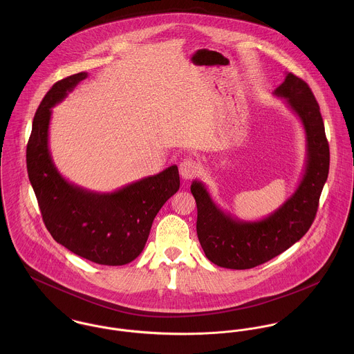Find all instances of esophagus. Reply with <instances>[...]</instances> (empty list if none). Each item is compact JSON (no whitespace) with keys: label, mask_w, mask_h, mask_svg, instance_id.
Instances as JSON below:
<instances>
[{"label":"esophagus","mask_w":354,"mask_h":354,"mask_svg":"<svg viewBox=\"0 0 354 354\" xmlns=\"http://www.w3.org/2000/svg\"><path fill=\"white\" fill-rule=\"evenodd\" d=\"M199 163L196 162V160H194V159H189V158H187V159H184L181 163H180V166H178V170H180V174H181V177L184 178V180H191V178H194L198 173H199Z\"/></svg>","instance_id":"esophagus-1"}]
</instances>
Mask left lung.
I'll return each instance as SVG.
<instances>
[{"label":"left lung","mask_w":354,"mask_h":354,"mask_svg":"<svg viewBox=\"0 0 354 354\" xmlns=\"http://www.w3.org/2000/svg\"><path fill=\"white\" fill-rule=\"evenodd\" d=\"M274 94L285 98L303 122L306 135L303 180L277 211L257 222H244L225 214L201 181L192 183L191 192L198 205V237L207 259L219 267L247 270L271 260L303 237L317 212L330 167V147L320 107L309 86L293 73L286 75Z\"/></svg>","instance_id":"left-lung-1"}]
</instances>
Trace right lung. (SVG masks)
Instances as JSON below:
<instances>
[{"instance_id": "add662e5", "label": "right lung", "mask_w": 354, "mask_h": 354, "mask_svg": "<svg viewBox=\"0 0 354 354\" xmlns=\"http://www.w3.org/2000/svg\"><path fill=\"white\" fill-rule=\"evenodd\" d=\"M86 77L80 72L57 82L41 102L27 145V171L45 226L58 244L90 261L122 266L142 253L155 215L178 191V167L173 165L111 194L68 183L49 151L51 107Z\"/></svg>"}]
</instances>
